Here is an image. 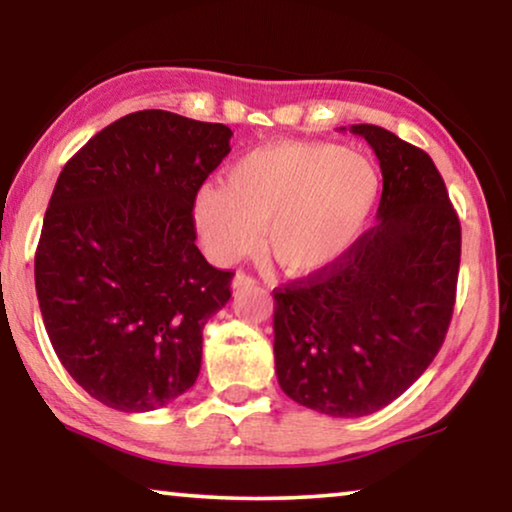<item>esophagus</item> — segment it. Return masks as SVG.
I'll list each match as a JSON object with an SVG mask.
<instances>
[{
    "instance_id": "obj_1",
    "label": "esophagus",
    "mask_w": 512,
    "mask_h": 512,
    "mask_svg": "<svg viewBox=\"0 0 512 512\" xmlns=\"http://www.w3.org/2000/svg\"><path fill=\"white\" fill-rule=\"evenodd\" d=\"M249 286H256V279L247 275V272H237L235 279H233V291L240 293L244 289H249Z\"/></svg>"
}]
</instances>
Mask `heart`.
I'll list each match as a JSON object with an SVG mask.
<instances>
[{
    "instance_id": "obj_1",
    "label": "heart",
    "mask_w": 512,
    "mask_h": 512,
    "mask_svg": "<svg viewBox=\"0 0 512 512\" xmlns=\"http://www.w3.org/2000/svg\"><path fill=\"white\" fill-rule=\"evenodd\" d=\"M382 195L373 158L324 142H282L228 167L226 186L205 184L193 221L207 254L230 263L263 247L291 275L340 261L366 230Z\"/></svg>"
}]
</instances>
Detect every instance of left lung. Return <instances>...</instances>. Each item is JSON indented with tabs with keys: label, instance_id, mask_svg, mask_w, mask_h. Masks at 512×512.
Returning a JSON list of instances; mask_svg holds the SVG:
<instances>
[{
	"label": "left lung",
	"instance_id": "8db88e82",
	"mask_svg": "<svg viewBox=\"0 0 512 512\" xmlns=\"http://www.w3.org/2000/svg\"><path fill=\"white\" fill-rule=\"evenodd\" d=\"M382 170L377 223L340 261L272 291L279 387L328 417L396 401L450 328L461 226L429 153L377 125H352Z\"/></svg>",
	"mask_w": 512,
	"mask_h": 512
}]
</instances>
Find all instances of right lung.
Wrapping results in <instances>:
<instances>
[{"label": "right lung", "instance_id": "right-lung-1", "mask_svg": "<svg viewBox=\"0 0 512 512\" xmlns=\"http://www.w3.org/2000/svg\"><path fill=\"white\" fill-rule=\"evenodd\" d=\"M233 130L163 109L118 118L62 167L34 256L51 345L76 384L121 412L198 380L202 328L233 272L195 247L193 202Z\"/></svg>", "mask_w": 512, "mask_h": 512}]
</instances>
